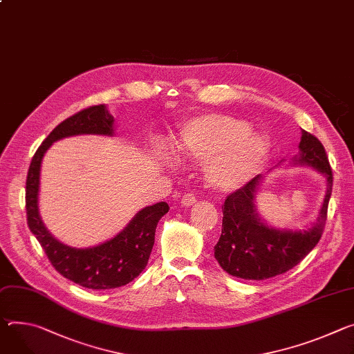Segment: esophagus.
<instances>
[{
  "instance_id": "1",
  "label": "esophagus",
  "mask_w": 354,
  "mask_h": 354,
  "mask_svg": "<svg viewBox=\"0 0 354 354\" xmlns=\"http://www.w3.org/2000/svg\"><path fill=\"white\" fill-rule=\"evenodd\" d=\"M180 203H182L183 206H187V207H189V206L196 203V196H195L194 194H186V195H183Z\"/></svg>"
}]
</instances>
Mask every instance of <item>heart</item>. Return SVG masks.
I'll return each mask as SVG.
<instances>
[{"label":"heart","instance_id":"1","mask_svg":"<svg viewBox=\"0 0 354 354\" xmlns=\"http://www.w3.org/2000/svg\"><path fill=\"white\" fill-rule=\"evenodd\" d=\"M245 121L205 114L186 121L178 136V155L190 160H208L206 178L218 190H234L250 182L268 152L264 137L250 134Z\"/></svg>","mask_w":354,"mask_h":354}]
</instances>
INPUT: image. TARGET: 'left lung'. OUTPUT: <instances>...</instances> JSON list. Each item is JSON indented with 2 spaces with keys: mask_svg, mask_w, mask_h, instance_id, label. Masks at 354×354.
<instances>
[{
  "mask_svg": "<svg viewBox=\"0 0 354 354\" xmlns=\"http://www.w3.org/2000/svg\"><path fill=\"white\" fill-rule=\"evenodd\" d=\"M301 156L295 162L309 165L328 179L326 196L315 226L305 232H282L268 227L255 212V194L261 175L254 176L224 201L221 236L214 245L220 267L243 279H267L299 264L324 234L332 195L333 174L326 151L315 136L302 130Z\"/></svg>",
  "mask_w": 354,
  "mask_h": 354,
  "instance_id": "obj_1",
  "label": "left lung"
}]
</instances>
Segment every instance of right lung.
Instances as JSON below:
<instances>
[{
  "instance_id": "add662e5",
  "label": "right lung",
  "mask_w": 354,
  "mask_h": 354,
  "mask_svg": "<svg viewBox=\"0 0 354 354\" xmlns=\"http://www.w3.org/2000/svg\"><path fill=\"white\" fill-rule=\"evenodd\" d=\"M113 122L114 118L104 104L87 107L62 121L35 152L26 176L25 207L29 230L59 274L90 289L118 288L137 278L149 260L156 224L169 210L165 202L148 206L138 212L120 234L93 248L62 244L45 229L38 212L39 172L45 152L55 141L71 136H113Z\"/></svg>"
}]
</instances>
